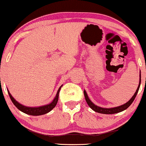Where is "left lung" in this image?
Listing matches in <instances>:
<instances>
[{
	"label": "left lung",
	"instance_id": "1",
	"mask_svg": "<svg viewBox=\"0 0 146 146\" xmlns=\"http://www.w3.org/2000/svg\"><path fill=\"white\" fill-rule=\"evenodd\" d=\"M140 84H141V72H140V74H139V85H138V87H137V88L136 90V92H135V94H134V95H133V96L131 97V98L127 102L124 104L119 106L115 107V108H101V107L95 105L93 102H92V101L89 99L88 96L85 90H84V94L85 99H86V101L87 104H88L90 108L91 109H92L94 111H96V112H98V113H104V114H113V113H119V112H121V111H122L123 110H126L127 108H128L129 106H130L131 104H132L133 100H134L135 96H136L137 92H138V90H139V86H140Z\"/></svg>",
	"mask_w": 146,
	"mask_h": 146
}]
</instances>
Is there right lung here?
<instances>
[{
	"mask_svg": "<svg viewBox=\"0 0 146 146\" xmlns=\"http://www.w3.org/2000/svg\"><path fill=\"white\" fill-rule=\"evenodd\" d=\"M62 86V85L59 88L58 90L56 93V96L54 98L53 101L50 104H47V105L42 106H39V107H28V106H25L24 105H22L21 104L18 102L16 100L13 96H12V95L11 94V93L9 92V90H8V93H9V96L11 98V100L14 104V105H15V106L19 110H21L24 113H27V114H29L31 115H43V114H45V113H48L49 111H50L52 110L56 106V105L57 104L58 100L59 92Z\"/></svg>",
	"mask_w": 146,
	"mask_h": 146,
	"instance_id": "1",
	"label": "right lung"
}]
</instances>
